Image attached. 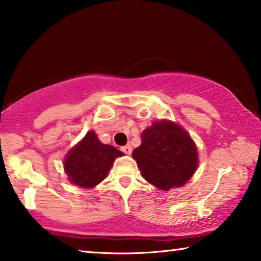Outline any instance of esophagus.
<instances>
[{"label": "esophagus", "instance_id": "34e87169", "mask_svg": "<svg viewBox=\"0 0 261 261\" xmlns=\"http://www.w3.org/2000/svg\"><path fill=\"white\" fill-rule=\"evenodd\" d=\"M123 151L124 153H126V154H130L131 152H132V147H131V145L130 144H127V145H125V146H123L122 149H120Z\"/></svg>", "mask_w": 261, "mask_h": 261}]
</instances>
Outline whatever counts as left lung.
Listing matches in <instances>:
<instances>
[{"label":"left lung","instance_id":"left-lung-1","mask_svg":"<svg viewBox=\"0 0 261 261\" xmlns=\"http://www.w3.org/2000/svg\"><path fill=\"white\" fill-rule=\"evenodd\" d=\"M141 145L132 151L142 176L168 191L182 186L198 165L196 144L184 129L168 120L154 122L142 132Z\"/></svg>","mask_w":261,"mask_h":261}]
</instances>
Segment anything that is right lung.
<instances>
[{
  "instance_id": "obj_1",
  "label": "right lung",
  "mask_w": 261,
  "mask_h": 261,
  "mask_svg": "<svg viewBox=\"0 0 261 261\" xmlns=\"http://www.w3.org/2000/svg\"><path fill=\"white\" fill-rule=\"evenodd\" d=\"M124 153L112 145L99 142L93 131L71 149L64 161L69 180L80 188L96 186L107 177L114 161Z\"/></svg>"
}]
</instances>
